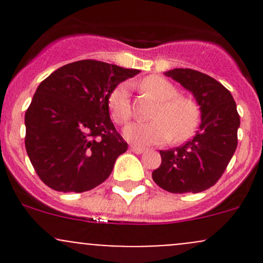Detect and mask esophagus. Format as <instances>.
Returning <instances> with one entry per match:
<instances>
[{
  "instance_id": "1",
  "label": "esophagus",
  "mask_w": 263,
  "mask_h": 263,
  "mask_svg": "<svg viewBox=\"0 0 263 263\" xmlns=\"http://www.w3.org/2000/svg\"><path fill=\"white\" fill-rule=\"evenodd\" d=\"M131 151L132 153H135V154H142L145 151V148H142V147H139V146H134V145H131Z\"/></svg>"
}]
</instances>
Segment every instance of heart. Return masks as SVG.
<instances>
[{
    "label": "heart",
    "mask_w": 263,
    "mask_h": 263,
    "mask_svg": "<svg viewBox=\"0 0 263 263\" xmlns=\"http://www.w3.org/2000/svg\"><path fill=\"white\" fill-rule=\"evenodd\" d=\"M145 92L159 102L150 123H132L124 128V137L139 146L163 144L173 137L183 141L193 135L200 121V112L192 100L179 97V91L171 81L158 75L147 76L141 82ZM110 118L124 124L132 116L129 86L127 82L117 85L108 97Z\"/></svg>",
    "instance_id": "heart-1"
}]
</instances>
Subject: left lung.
<instances>
[{
	"label": "left lung",
	"mask_w": 263,
	"mask_h": 263,
	"mask_svg": "<svg viewBox=\"0 0 263 263\" xmlns=\"http://www.w3.org/2000/svg\"><path fill=\"white\" fill-rule=\"evenodd\" d=\"M164 75L192 92L201 124L184 145L160 151L161 164L153 179L172 193L202 192L219 181L234 155L240 124L237 104L227 87L200 71L174 68Z\"/></svg>",
	"instance_id": "1"
}]
</instances>
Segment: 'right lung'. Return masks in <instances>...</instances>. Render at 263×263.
<instances>
[{"label": "right lung", "instance_id": "1", "mask_svg": "<svg viewBox=\"0 0 263 263\" xmlns=\"http://www.w3.org/2000/svg\"><path fill=\"white\" fill-rule=\"evenodd\" d=\"M139 70L95 60L68 63L41 82L25 113V147L39 178L58 192H85L110 176L127 142L108 97Z\"/></svg>", "mask_w": 263, "mask_h": 263}]
</instances>
